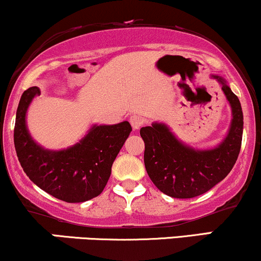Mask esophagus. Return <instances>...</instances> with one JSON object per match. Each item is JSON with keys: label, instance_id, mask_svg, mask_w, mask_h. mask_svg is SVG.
Segmentation results:
<instances>
[{"label": "esophagus", "instance_id": "esophagus-1", "mask_svg": "<svg viewBox=\"0 0 261 261\" xmlns=\"http://www.w3.org/2000/svg\"><path fill=\"white\" fill-rule=\"evenodd\" d=\"M129 122H130L132 127H133V129H139V128L144 124V118L140 117V116H138V115H133V116H130Z\"/></svg>", "mask_w": 261, "mask_h": 261}]
</instances>
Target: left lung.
I'll return each instance as SVG.
<instances>
[{"instance_id":"1","label":"left lung","mask_w":261,"mask_h":261,"mask_svg":"<svg viewBox=\"0 0 261 261\" xmlns=\"http://www.w3.org/2000/svg\"><path fill=\"white\" fill-rule=\"evenodd\" d=\"M222 90L232 109L227 137L215 149L194 150L182 144L162 123L143 127L144 164L152 183L172 198L188 199L204 194L231 172L241 151L243 112L237 95L220 76Z\"/></svg>"}]
</instances>
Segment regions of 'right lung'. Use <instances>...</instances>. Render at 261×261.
<instances>
[{
	"label": "right lung",
	"instance_id": "obj_1",
	"mask_svg": "<svg viewBox=\"0 0 261 261\" xmlns=\"http://www.w3.org/2000/svg\"><path fill=\"white\" fill-rule=\"evenodd\" d=\"M39 88L21 95L14 124V148L24 172L42 191L67 203H83L101 194L116 156L130 134L129 122L94 125L87 137L61 151L42 149L30 138L25 113Z\"/></svg>",
	"mask_w": 261,
	"mask_h": 261
}]
</instances>
